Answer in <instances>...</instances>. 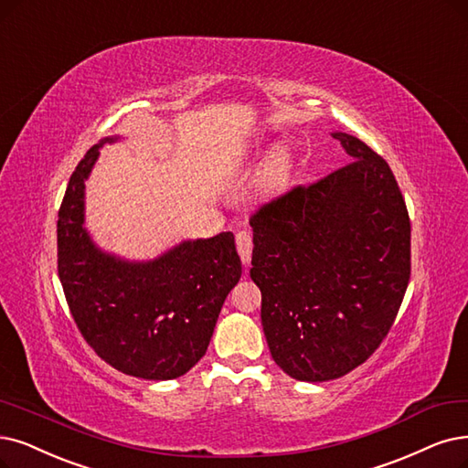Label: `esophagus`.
I'll return each instance as SVG.
<instances>
[{
    "label": "esophagus",
    "instance_id": "34e87169",
    "mask_svg": "<svg viewBox=\"0 0 468 468\" xmlns=\"http://www.w3.org/2000/svg\"><path fill=\"white\" fill-rule=\"evenodd\" d=\"M236 248H238L241 261H244V265L248 267L251 261V250H253V238H251L250 230H239L236 234Z\"/></svg>",
    "mask_w": 468,
    "mask_h": 468
}]
</instances>
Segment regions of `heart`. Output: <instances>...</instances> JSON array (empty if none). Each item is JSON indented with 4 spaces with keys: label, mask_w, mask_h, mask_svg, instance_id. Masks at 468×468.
<instances>
[{
    "label": "heart",
    "mask_w": 468,
    "mask_h": 468,
    "mask_svg": "<svg viewBox=\"0 0 468 468\" xmlns=\"http://www.w3.org/2000/svg\"><path fill=\"white\" fill-rule=\"evenodd\" d=\"M293 173V154L286 144H274L265 157L263 169L259 173V188L267 196L282 194Z\"/></svg>",
    "instance_id": "b5f03b06"
}]
</instances>
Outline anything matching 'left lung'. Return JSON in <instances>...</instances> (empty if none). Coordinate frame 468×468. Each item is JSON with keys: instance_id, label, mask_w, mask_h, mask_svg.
<instances>
[{"instance_id": "1", "label": "left lung", "mask_w": 468, "mask_h": 468, "mask_svg": "<svg viewBox=\"0 0 468 468\" xmlns=\"http://www.w3.org/2000/svg\"><path fill=\"white\" fill-rule=\"evenodd\" d=\"M349 163L250 220V276L274 363L326 382L365 363L396 321L410 276V222L388 163L332 133Z\"/></svg>"}]
</instances>
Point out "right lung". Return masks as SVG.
<instances>
[{
  "label": "right lung",
  "instance_id": "add662e5",
  "mask_svg": "<svg viewBox=\"0 0 468 468\" xmlns=\"http://www.w3.org/2000/svg\"><path fill=\"white\" fill-rule=\"evenodd\" d=\"M107 136L74 169L58 220V271L72 319L100 357L124 375L173 380L207 351L241 276L234 234L184 239L155 259L103 251L84 227L86 180Z\"/></svg>",
  "mask_w": 468,
  "mask_h": 468
}]
</instances>
